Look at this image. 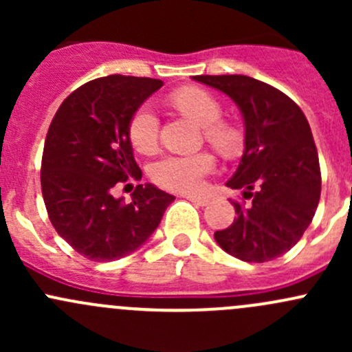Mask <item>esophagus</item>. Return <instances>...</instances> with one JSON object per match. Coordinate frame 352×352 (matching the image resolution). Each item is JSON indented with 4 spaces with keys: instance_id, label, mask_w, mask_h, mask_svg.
Wrapping results in <instances>:
<instances>
[{
    "instance_id": "obj_1",
    "label": "esophagus",
    "mask_w": 352,
    "mask_h": 352,
    "mask_svg": "<svg viewBox=\"0 0 352 352\" xmlns=\"http://www.w3.org/2000/svg\"><path fill=\"white\" fill-rule=\"evenodd\" d=\"M186 199L187 201H190V202H194V204H197V206H206L209 202V199L208 197H197V196H186Z\"/></svg>"
}]
</instances>
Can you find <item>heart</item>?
Here are the masks:
<instances>
[{
  "label": "heart",
  "mask_w": 352,
  "mask_h": 352,
  "mask_svg": "<svg viewBox=\"0 0 352 352\" xmlns=\"http://www.w3.org/2000/svg\"><path fill=\"white\" fill-rule=\"evenodd\" d=\"M173 104L186 116L204 127L209 143L225 155H232L240 146V133L232 124L219 120L221 105L209 91L197 87H187L172 97ZM129 140L140 153H150L158 141V117L153 109L143 105L134 112L129 122ZM214 168L209 153L170 155L155 163L151 177L166 189L186 194H197L204 187V179Z\"/></svg>",
  "instance_id": "obj_1"
}]
</instances>
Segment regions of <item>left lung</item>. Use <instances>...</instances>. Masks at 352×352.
Returning a JSON list of instances; mask_svg holds the SVG:
<instances>
[{
  "instance_id": "left-lung-1",
  "label": "left lung",
  "mask_w": 352,
  "mask_h": 352,
  "mask_svg": "<svg viewBox=\"0 0 352 352\" xmlns=\"http://www.w3.org/2000/svg\"><path fill=\"white\" fill-rule=\"evenodd\" d=\"M192 80L228 95L245 126L242 160L226 186L243 189L252 202H233L235 221L214 233L216 243L240 261H272L303 236L320 199V165L310 124L289 97L255 78L201 74Z\"/></svg>"
}]
</instances>
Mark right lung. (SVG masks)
Returning a JSON list of instances; mask_svg holds the SVG:
<instances>
[{
    "mask_svg": "<svg viewBox=\"0 0 352 352\" xmlns=\"http://www.w3.org/2000/svg\"><path fill=\"white\" fill-rule=\"evenodd\" d=\"M163 85L153 78H97L61 104L42 155V197L56 232L78 254L109 262L133 254L158 228L172 194L140 184L129 204L113 197L116 184L141 180L129 122Z\"/></svg>",
    "mask_w": 352,
    "mask_h": 352,
    "instance_id": "add662e5",
    "label": "right lung"
}]
</instances>
